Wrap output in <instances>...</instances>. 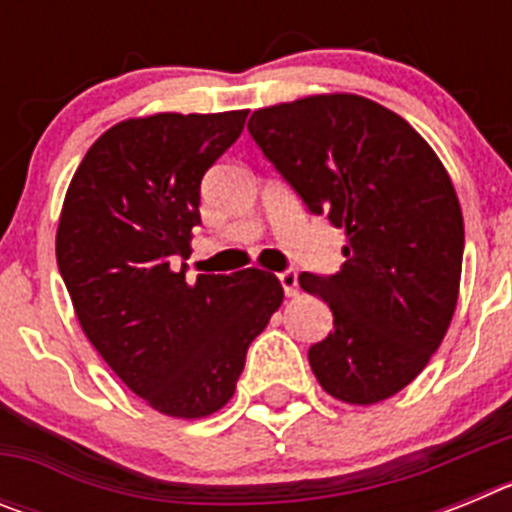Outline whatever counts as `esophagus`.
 Listing matches in <instances>:
<instances>
[{
  "label": "esophagus",
  "instance_id": "1",
  "mask_svg": "<svg viewBox=\"0 0 512 512\" xmlns=\"http://www.w3.org/2000/svg\"><path fill=\"white\" fill-rule=\"evenodd\" d=\"M279 284H282L284 295L295 297L297 295V271L295 269H284L277 274Z\"/></svg>",
  "mask_w": 512,
  "mask_h": 512
}]
</instances>
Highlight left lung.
<instances>
[{
	"label": "left lung",
	"instance_id": "1",
	"mask_svg": "<svg viewBox=\"0 0 512 512\" xmlns=\"http://www.w3.org/2000/svg\"><path fill=\"white\" fill-rule=\"evenodd\" d=\"M248 133L310 215L346 230L341 271L300 274L333 330L307 351L320 387L372 405L408 387L441 346L459 300L464 220L433 148L356 94L253 112Z\"/></svg>",
	"mask_w": 512,
	"mask_h": 512
}]
</instances>
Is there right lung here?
Listing matches in <instances>:
<instances>
[{
    "label": "right lung",
    "instance_id": "add662e5",
    "mask_svg": "<svg viewBox=\"0 0 512 512\" xmlns=\"http://www.w3.org/2000/svg\"><path fill=\"white\" fill-rule=\"evenodd\" d=\"M246 110L125 120L87 151L63 200L56 259L81 328L158 413L205 418L233 397L248 346L284 300L261 269L187 279L205 171Z\"/></svg>",
    "mask_w": 512,
    "mask_h": 512
}]
</instances>
